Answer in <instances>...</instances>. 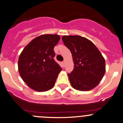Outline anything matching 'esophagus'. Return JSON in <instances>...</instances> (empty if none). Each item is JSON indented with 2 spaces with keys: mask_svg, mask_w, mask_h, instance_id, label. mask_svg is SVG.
I'll return each mask as SVG.
<instances>
[{
  "mask_svg": "<svg viewBox=\"0 0 123 123\" xmlns=\"http://www.w3.org/2000/svg\"><path fill=\"white\" fill-rule=\"evenodd\" d=\"M62 65H63V67H65V61L62 62Z\"/></svg>",
  "mask_w": 123,
  "mask_h": 123,
  "instance_id": "obj_1",
  "label": "esophagus"
}]
</instances>
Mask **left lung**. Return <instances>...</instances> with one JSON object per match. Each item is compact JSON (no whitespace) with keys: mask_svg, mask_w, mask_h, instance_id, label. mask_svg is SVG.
<instances>
[{"mask_svg":"<svg viewBox=\"0 0 123 123\" xmlns=\"http://www.w3.org/2000/svg\"><path fill=\"white\" fill-rule=\"evenodd\" d=\"M64 45L70 50L74 68L68 74L72 86L79 91H89L97 86L105 72V61L91 41L79 35L63 36Z\"/></svg>","mask_w":123,"mask_h":123,"instance_id":"8db88e82","label":"left lung"}]
</instances>
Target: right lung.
I'll use <instances>...</instances> for the list:
<instances>
[{
    "instance_id": "right-lung-1",
    "label": "right lung",
    "mask_w": 123,
    "mask_h": 123,
    "mask_svg": "<svg viewBox=\"0 0 123 123\" xmlns=\"http://www.w3.org/2000/svg\"><path fill=\"white\" fill-rule=\"evenodd\" d=\"M58 35H42L25 47L18 60L22 79L32 90L46 91L54 87L61 67L54 60V46L59 42Z\"/></svg>"
}]
</instances>
